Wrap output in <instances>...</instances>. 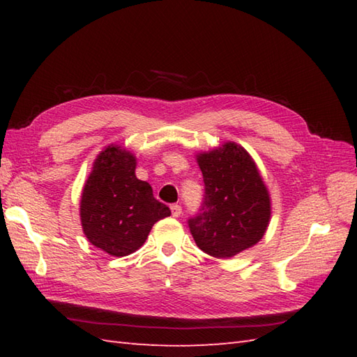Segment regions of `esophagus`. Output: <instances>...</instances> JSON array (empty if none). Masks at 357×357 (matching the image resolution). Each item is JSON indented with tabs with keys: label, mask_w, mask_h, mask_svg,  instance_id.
<instances>
[{
	"label": "esophagus",
	"mask_w": 357,
	"mask_h": 357,
	"mask_svg": "<svg viewBox=\"0 0 357 357\" xmlns=\"http://www.w3.org/2000/svg\"><path fill=\"white\" fill-rule=\"evenodd\" d=\"M181 213H183V207H181L179 204H173V206H172V215L174 218H179Z\"/></svg>",
	"instance_id": "34e87169"
}]
</instances>
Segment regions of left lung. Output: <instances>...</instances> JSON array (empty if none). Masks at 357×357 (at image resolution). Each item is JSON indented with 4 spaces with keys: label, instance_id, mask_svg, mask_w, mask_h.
<instances>
[{
    "label": "left lung",
    "instance_id": "obj_1",
    "mask_svg": "<svg viewBox=\"0 0 357 357\" xmlns=\"http://www.w3.org/2000/svg\"><path fill=\"white\" fill-rule=\"evenodd\" d=\"M204 199L188 218L196 244L210 256L231 257L259 242L270 219V198L247 151L227 142L198 156Z\"/></svg>",
    "mask_w": 357,
    "mask_h": 357
}]
</instances>
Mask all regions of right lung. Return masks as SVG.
I'll return each instance as SVG.
<instances>
[{
    "label": "right lung",
    "mask_w": 357,
    "mask_h": 357,
    "mask_svg": "<svg viewBox=\"0 0 357 357\" xmlns=\"http://www.w3.org/2000/svg\"><path fill=\"white\" fill-rule=\"evenodd\" d=\"M136 159L121 147L96 158L81 196V222L87 239L112 256H127L146 242L159 219L172 215L146 181L135 174Z\"/></svg>",
    "instance_id": "right-lung-1"
}]
</instances>
